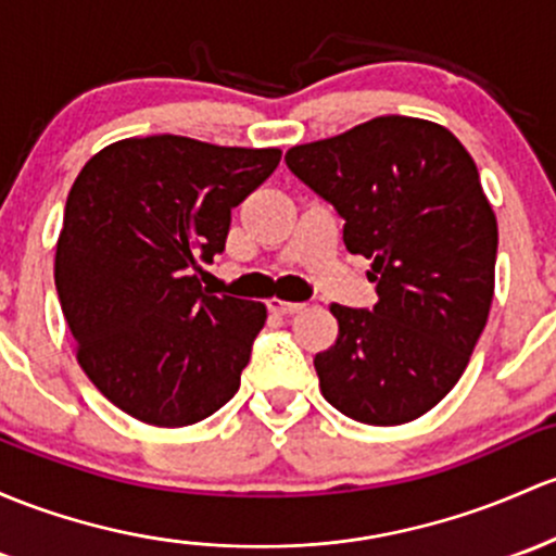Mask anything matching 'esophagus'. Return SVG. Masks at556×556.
I'll return each instance as SVG.
<instances>
[{"label":"esophagus","mask_w":556,"mask_h":556,"mask_svg":"<svg viewBox=\"0 0 556 556\" xmlns=\"http://www.w3.org/2000/svg\"><path fill=\"white\" fill-rule=\"evenodd\" d=\"M267 307H270L273 313H278V315H296L304 307V304L286 302V300H270V302H267Z\"/></svg>","instance_id":"34e87169"}]
</instances>
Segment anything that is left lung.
<instances>
[{
    "instance_id": "1",
    "label": "left lung",
    "mask_w": 556,
    "mask_h": 556,
    "mask_svg": "<svg viewBox=\"0 0 556 556\" xmlns=\"http://www.w3.org/2000/svg\"><path fill=\"white\" fill-rule=\"evenodd\" d=\"M286 164L342 214L379 294L374 309L331 304L320 392L374 427L419 419L462 379L491 313L498 225L475 161L440 124L376 116L289 148Z\"/></svg>"
}]
</instances>
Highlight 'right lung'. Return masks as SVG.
I'll list each match as a JSON object with an SVG mask.
<instances>
[{"label":"right lung","mask_w":556,"mask_h":556,"mask_svg":"<svg viewBox=\"0 0 556 556\" xmlns=\"http://www.w3.org/2000/svg\"><path fill=\"white\" fill-rule=\"evenodd\" d=\"M278 161V148L127 137L74 180L55 249L58 296L81 371L132 419L188 427L238 392L267 307L208 294L199 260L223 252L232 206Z\"/></svg>","instance_id":"add662e5"}]
</instances>
